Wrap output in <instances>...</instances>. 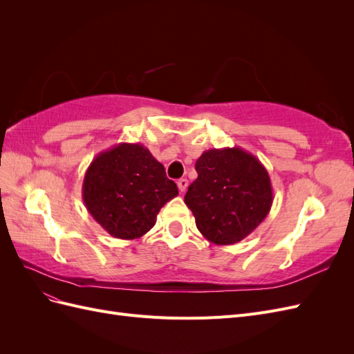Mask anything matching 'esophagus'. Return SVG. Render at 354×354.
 <instances>
[{
	"mask_svg": "<svg viewBox=\"0 0 354 354\" xmlns=\"http://www.w3.org/2000/svg\"><path fill=\"white\" fill-rule=\"evenodd\" d=\"M177 186H178V190L181 192V194H185L186 189H187V186H189V181H187V178H180V180L177 181Z\"/></svg>",
	"mask_w": 354,
	"mask_h": 354,
	"instance_id": "esophagus-1",
	"label": "esophagus"
}]
</instances>
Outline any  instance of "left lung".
Returning <instances> with one entry per match:
<instances>
[{
  "label": "left lung",
  "instance_id": "left-lung-1",
  "mask_svg": "<svg viewBox=\"0 0 354 354\" xmlns=\"http://www.w3.org/2000/svg\"><path fill=\"white\" fill-rule=\"evenodd\" d=\"M195 169L198 178L189 186L185 202L209 242L238 243L270 212L269 173L250 152L241 147L209 149L199 156Z\"/></svg>",
  "mask_w": 354,
  "mask_h": 354
}]
</instances>
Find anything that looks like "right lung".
Here are the masks:
<instances>
[{
	"instance_id": "right-lung-1",
	"label": "right lung",
	"mask_w": 354,
	"mask_h": 354,
	"mask_svg": "<svg viewBox=\"0 0 354 354\" xmlns=\"http://www.w3.org/2000/svg\"><path fill=\"white\" fill-rule=\"evenodd\" d=\"M177 195L164 165L140 143H120L100 152L82 183V199L93 218L111 236L125 241L151 230L159 209Z\"/></svg>"
}]
</instances>
